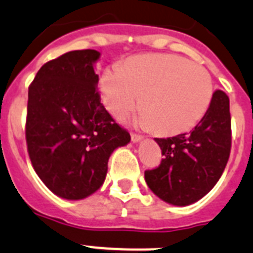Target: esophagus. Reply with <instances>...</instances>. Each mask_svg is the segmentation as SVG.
<instances>
[{"instance_id":"34e87169","label":"esophagus","mask_w":253,"mask_h":253,"mask_svg":"<svg viewBox=\"0 0 253 253\" xmlns=\"http://www.w3.org/2000/svg\"><path fill=\"white\" fill-rule=\"evenodd\" d=\"M131 140H132V142H139V141H141V140H142V136L139 135V133L132 132V133H131Z\"/></svg>"}]
</instances>
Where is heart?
I'll list each match as a JSON object with an SVG mask.
<instances>
[{
	"label": "heart",
	"instance_id": "1",
	"mask_svg": "<svg viewBox=\"0 0 253 253\" xmlns=\"http://www.w3.org/2000/svg\"><path fill=\"white\" fill-rule=\"evenodd\" d=\"M104 105L122 118L141 99L139 124L162 135L192 128L205 116L214 94L211 75L204 66L175 54H141L120 69L104 71L100 80Z\"/></svg>",
	"mask_w": 253,
	"mask_h": 253
}]
</instances>
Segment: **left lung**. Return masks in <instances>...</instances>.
Here are the masks:
<instances>
[{
  "instance_id": "left-lung-1",
  "label": "left lung",
  "mask_w": 253,
  "mask_h": 253,
  "mask_svg": "<svg viewBox=\"0 0 253 253\" xmlns=\"http://www.w3.org/2000/svg\"><path fill=\"white\" fill-rule=\"evenodd\" d=\"M163 159L145 170V181L159 199L172 205L196 203L214 187L228 163L232 146L229 98L215 90L205 116L186 133L155 139Z\"/></svg>"
}]
</instances>
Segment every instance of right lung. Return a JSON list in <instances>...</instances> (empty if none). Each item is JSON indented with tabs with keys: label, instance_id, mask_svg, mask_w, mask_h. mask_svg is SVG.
I'll use <instances>...</instances> for the list:
<instances>
[{
	"label": "right lung",
	"instance_id": "1",
	"mask_svg": "<svg viewBox=\"0 0 253 253\" xmlns=\"http://www.w3.org/2000/svg\"><path fill=\"white\" fill-rule=\"evenodd\" d=\"M94 49L72 50L42 66L28 91L25 137L39 178L57 196L81 200L99 190L114 149L128 144L100 103Z\"/></svg>",
	"mask_w": 253,
	"mask_h": 253
}]
</instances>
